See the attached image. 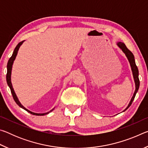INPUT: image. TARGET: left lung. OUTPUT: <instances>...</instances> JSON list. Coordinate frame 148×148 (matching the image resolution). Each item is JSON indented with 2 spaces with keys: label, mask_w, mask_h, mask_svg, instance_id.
Segmentation results:
<instances>
[{
  "label": "left lung",
  "mask_w": 148,
  "mask_h": 148,
  "mask_svg": "<svg viewBox=\"0 0 148 148\" xmlns=\"http://www.w3.org/2000/svg\"><path fill=\"white\" fill-rule=\"evenodd\" d=\"M117 46H118L120 48L122 49V51L124 52L126 55V56L128 58L130 64H131V69L132 71V73H133V76H134V82H135V85H136V89H135V91L134 92L133 96H132V99L130 101L129 104L128 105V106L127 107V108L125 109L124 111H125L127 108H129V107L132 104V101H134V97L136 96V94L138 90L139 86H140V80L138 78V69L137 68V66L136 65V63H135V60H134V57L132 54V52L130 51V50L127 48V46H125V44L123 43V42H118L117 43Z\"/></svg>",
  "instance_id": "8db88e82"
}]
</instances>
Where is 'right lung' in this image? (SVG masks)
Instances as JSON below:
<instances>
[{"label":"right lung","mask_w":148,"mask_h":148,"mask_svg":"<svg viewBox=\"0 0 148 148\" xmlns=\"http://www.w3.org/2000/svg\"><path fill=\"white\" fill-rule=\"evenodd\" d=\"M24 42L22 41L21 42H19V43L17 45V46L16 47V48L14 49V51L13 52V54H12V57H10V58L8 60V64H7V74H6V82H7V84H8V86L10 88V90H11V92H12V96H13V98L14 99L15 102H16V104L18 105V106L19 107L22 108L25 110L27 112H29L30 114H31L32 115H36V116H44V115H46L47 114H49L50 112H51L52 110H51V111H49L47 112V113H44V114H36V113H34V112H32L31 111H29V110L26 109L25 108L23 105H22L21 103H20V102L19 101L18 99H17V97L16 96V93H15L14 92V90L13 89V87H12V83H11V72H12V64H13V62H14V61L15 60V59H16V57L17 56V51H18V49L19 48V47L21 46V45L23 44V42Z\"/></svg>","instance_id":"obj_1"}]
</instances>
